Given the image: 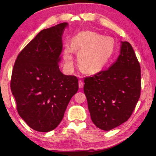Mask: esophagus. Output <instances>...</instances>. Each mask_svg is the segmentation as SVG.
I'll use <instances>...</instances> for the list:
<instances>
[{
	"instance_id": "1",
	"label": "esophagus",
	"mask_w": 156,
	"mask_h": 156,
	"mask_svg": "<svg viewBox=\"0 0 156 156\" xmlns=\"http://www.w3.org/2000/svg\"><path fill=\"white\" fill-rule=\"evenodd\" d=\"M78 84H79V88H82L84 87V82L82 80H80L78 82Z\"/></svg>"
}]
</instances>
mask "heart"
I'll use <instances>...</instances> for the list:
<instances>
[{
  "label": "heart",
  "mask_w": 156,
  "mask_h": 156,
  "mask_svg": "<svg viewBox=\"0 0 156 156\" xmlns=\"http://www.w3.org/2000/svg\"><path fill=\"white\" fill-rule=\"evenodd\" d=\"M73 50L79 53L78 64L82 70L88 73L97 72L112 57L115 50V41L111 37L96 32H80L72 39V48L66 45L64 49V60L69 67L74 62Z\"/></svg>",
  "instance_id": "1"
}]
</instances>
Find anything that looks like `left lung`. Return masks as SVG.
Segmentation results:
<instances>
[{
  "label": "left lung",
  "instance_id": "obj_1",
  "mask_svg": "<svg viewBox=\"0 0 156 156\" xmlns=\"http://www.w3.org/2000/svg\"><path fill=\"white\" fill-rule=\"evenodd\" d=\"M141 67L131 45L121 41L120 55L106 70L84 78L92 122L110 131L130 118L141 94Z\"/></svg>",
  "mask_w": 156,
  "mask_h": 156
}]
</instances>
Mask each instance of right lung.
<instances>
[{"instance_id": "obj_1", "label": "right lung", "mask_w": 156, "mask_h": 156, "mask_svg": "<svg viewBox=\"0 0 156 156\" xmlns=\"http://www.w3.org/2000/svg\"><path fill=\"white\" fill-rule=\"evenodd\" d=\"M66 26L62 23L43 29L19 53L13 66L11 90L16 110L37 131L57 127L78 90L77 77L64 75L59 68Z\"/></svg>"}]
</instances>
